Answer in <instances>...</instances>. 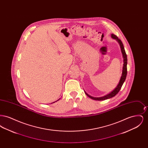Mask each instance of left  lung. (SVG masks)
<instances>
[{"instance_id":"8db88e82","label":"left lung","mask_w":148,"mask_h":148,"mask_svg":"<svg viewBox=\"0 0 148 148\" xmlns=\"http://www.w3.org/2000/svg\"><path fill=\"white\" fill-rule=\"evenodd\" d=\"M112 37L113 38V39H116L119 43L120 46L121 48V53L123 54V56L124 58V64H123V71H122V75L121 78L120 79L119 83L118 85H117V86L114 89V90L110 92L109 94L106 95L104 97H99V98H95V97H92L91 96L89 95L86 92H85L86 95L89 97L90 98L92 99L93 100H104L106 99H108L111 98H113L114 96H115L120 91L122 85L123 84V83H124L125 79H126V77H127V54L125 53V51L124 49V47L123 45V44L122 42L121 41V40L119 39L114 34H112Z\"/></svg>"}]
</instances>
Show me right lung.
<instances>
[{
  "instance_id": "1",
  "label": "right lung",
  "mask_w": 148,
  "mask_h": 148,
  "mask_svg": "<svg viewBox=\"0 0 148 148\" xmlns=\"http://www.w3.org/2000/svg\"><path fill=\"white\" fill-rule=\"evenodd\" d=\"M57 101H58V100H57ZM55 102H56V101H55ZM55 102H54V103H55Z\"/></svg>"
}]
</instances>
